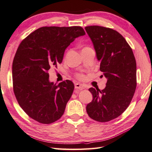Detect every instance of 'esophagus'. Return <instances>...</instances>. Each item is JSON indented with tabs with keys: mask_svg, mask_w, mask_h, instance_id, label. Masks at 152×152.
<instances>
[{
	"mask_svg": "<svg viewBox=\"0 0 152 152\" xmlns=\"http://www.w3.org/2000/svg\"><path fill=\"white\" fill-rule=\"evenodd\" d=\"M75 88H78V89H83V88H85V87L83 85L80 84V83H76L75 85Z\"/></svg>",
	"mask_w": 152,
	"mask_h": 152,
	"instance_id": "obj_1",
	"label": "esophagus"
}]
</instances>
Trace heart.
Here are the masks:
<instances>
[{
    "instance_id": "obj_1",
    "label": "heart",
    "mask_w": 152,
    "mask_h": 152,
    "mask_svg": "<svg viewBox=\"0 0 152 152\" xmlns=\"http://www.w3.org/2000/svg\"><path fill=\"white\" fill-rule=\"evenodd\" d=\"M77 77H78L79 79H83L85 78V77L83 75H82V74H79V75H77Z\"/></svg>"
}]
</instances>
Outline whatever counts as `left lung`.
Wrapping results in <instances>:
<instances>
[{
    "label": "left lung",
    "instance_id": "obj_1",
    "mask_svg": "<svg viewBox=\"0 0 152 152\" xmlns=\"http://www.w3.org/2000/svg\"><path fill=\"white\" fill-rule=\"evenodd\" d=\"M85 29L93 42L100 71L107 79L104 89H88L93 99L86 110L94 121L108 122L121 115L132 99L136 88L135 57L124 37L117 31L99 26Z\"/></svg>",
    "mask_w": 152,
    "mask_h": 152
}]
</instances>
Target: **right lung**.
<instances>
[{
    "instance_id": "add662e5",
    "label": "right lung",
    "mask_w": 152,
    "mask_h": 152,
    "mask_svg": "<svg viewBox=\"0 0 152 152\" xmlns=\"http://www.w3.org/2000/svg\"><path fill=\"white\" fill-rule=\"evenodd\" d=\"M84 35L80 26H45L20 43L12 63L13 88L19 105L30 118L51 124L64 114L74 85L69 80L54 84L48 72L62 62L71 43Z\"/></svg>"
}]
</instances>
